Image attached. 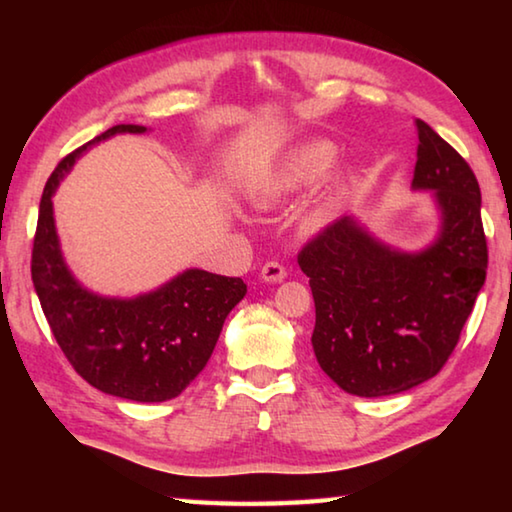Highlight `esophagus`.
Instances as JSON below:
<instances>
[{"mask_svg": "<svg viewBox=\"0 0 512 512\" xmlns=\"http://www.w3.org/2000/svg\"><path fill=\"white\" fill-rule=\"evenodd\" d=\"M259 275H262L264 282H282L284 277H287V268H284L280 262H266Z\"/></svg>", "mask_w": 512, "mask_h": 512, "instance_id": "esophagus-1", "label": "esophagus"}]
</instances>
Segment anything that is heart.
Instances as JSON below:
<instances>
[{
	"label": "heart",
	"mask_w": 512,
	"mask_h": 512,
	"mask_svg": "<svg viewBox=\"0 0 512 512\" xmlns=\"http://www.w3.org/2000/svg\"><path fill=\"white\" fill-rule=\"evenodd\" d=\"M339 149L327 140H311L291 146L273 162L244 180V194L255 207H271L291 194L318 183L334 167ZM354 187L352 171H339L327 180L323 189L311 198L302 212V228L318 232L341 212Z\"/></svg>",
	"instance_id": "obj_1"
}]
</instances>
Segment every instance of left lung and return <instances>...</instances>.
<instances>
[{
	"instance_id": "obj_1",
	"label": "left lung",
	"mask_w": 512,
	"mask_h": 512,
	"mask_svg": "<svg viewBox=\"0 0 512 512\" xmlns=\"http://www.w3.org/2000/svg\"><path fill=\"white\" fill-rule=\"evenodd\" d=\"M415 128L411 189L431 192L440 214L436 239L406 253L341 216L298 255L316 305L314 354L350 395H397L438 375L485 282L476 176L429 124L415 119Z\"/></svg>"
}]
</instances>
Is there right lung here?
I'll return each instance as SVG.
<instances>
[{
  "label": "right lung",
  "mask_w": 512,
  "mask_h": 512,
  "mask_svg": "<svg viewBox=\"0 0 512 512\" xmlns=\"http://www.w3.org/2000/svg\"><path fill=\"white\" fill-rule=\"evenodd\" d=\"M119 133L146 126L117 124L69 153L42 192L31 277L47 323L74 370L101 393L133 402L178 397L210 361L225 318L246 296L241 277L187 268L135 298L99 296L65 264L54 221L56 189L74 162Z\"/></svg>",
  "instance_id": "add662e5"
}]
</instances>
